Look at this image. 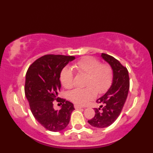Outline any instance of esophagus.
<instances>
[{"label":"esophagus","instance_id":"1","mask_svg":"<svg viewBox=\"0 0 153 153\" xmlns=\"http://www.w3.org/2000/svg\"><path fill=\"white\" fill-rule=\"evenodd\" d=\"M74 108H76V109H79V108H83L82 106H80V105H77V104H75L74 105Z\"/></svg>","mask_w":153,"mask_h":153}]
</instances>
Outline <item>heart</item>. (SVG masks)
Here are the masks:
<instances>
[{"mask_svg": "<svg viewBox=\"0 0 153 153\" xmlns=\"http://www.w3.org/2000/svg\"><path fill=\"white\" fill-rule=\"evenodd\" d=\"M77 73L85 75L84 88H76L69 91L68 98L77 105H83L93 100L98 94L104 93L110 87L112 79V69L108 63H100L91 56L82 58L74 65ZM60 81L63 86L72 88L74 73L71 68L65 67L60 73Z\"/></svg>", "mask_w": 153, "mask_h": 153, "instance_id": "b5f03b06", "label": "heart"}]
</instances>
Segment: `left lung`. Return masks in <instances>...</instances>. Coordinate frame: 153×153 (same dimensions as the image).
<instances>
[{"instance_id": "1", "label": "left lung", "mask_w": 153, "mask_h": 153, "mask_svg": "<svg viewBox=\"0 0 153 153\" xmlns=\"http://www.w3.org/2000/svg\"><path fill=\"white\" fill-rule=\"evenodd\" d=\"M102 57L112 67V83L107 92L96 100L102 108H94L95 116L88 121L92 126L100 128L110 126L118 118L126 102L130 86L127 68L111 55L102 53Z\"/></svg>"}]
</instances>
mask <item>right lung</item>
<instances>
[{"label":"right lung","mask_w":153,"mask_h":153,"mask_svg":"<svg viewBox=\"0 0 153 153\" xmlns=\"http://www.w3.org/2000/svg\"><path fill=\"white\" fill-rule=\"evenodd\" d=\"M75 57L48 54L38 58L29 66L26 74L25 93L35 118L47 130L59 132L68 126L74 104L57 97L61 88L60 73ZM62 104L55 111L53 101Z\"/></svg>","instance_id":"1"}]
</instances>
